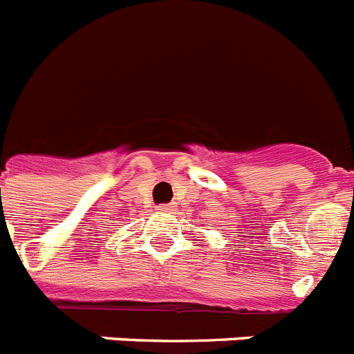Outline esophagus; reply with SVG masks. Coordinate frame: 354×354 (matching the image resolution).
Returning a JSON list of instances; mask_svg holds the SVG:
<instances>
[{
	"label": "esophagus",
	"mask_w": 354,
	"mask_h": 354,
	"mask_svg": "<svg viewBox=\"0 0 354 354\" xmlns=\"http://www.w3.org/2000/svg\"><path fill=\"white\" fill-rule=\"evenodd\" d=\"M157 211H165V213H171V211H175V206H174V204H159V206H157Z\"/></svg>",
	"instance_id": "1"
}]
</instances>
